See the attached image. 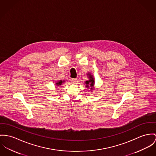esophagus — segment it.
<instances>
[{
	"label": "esophagus",
	"instance_id": "obj_1",
	"mask_svg": "<svg viewBox=\"0 0 156 156\" xmlns=\"http://www.w3.org/2000/svg\"><path fill=\"white\" fill-rule=\"evenodd\" d=\"M72 82L73 84H76V82H77V80L76 79H72Z\"/></svg>",
	"mask_w": 156,
	"mask_h": 156
}]
</instances>
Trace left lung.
Masks as SVG:
<instances>
[{
    "label": "left lung",
    "mask_w": 156,
    "mask_h": 156,
    "mask_svg": "<svg viewBox=\"0 0 156 156\" xmlns=\"http://www.w3.org/2000/svg\"><path fill=\"white\" fill-rule=\"evenodd\" d=\"M87 75L88 76V78H89L88 80L85 81V87L87 88H90V91H92L94 88V83H95V81H94V78L93 75L91 74V73L88 72L87 73Z\"/></svg>",
    "instance_id": "obj_1"
}]
</instances>
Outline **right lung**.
Returning <instances> with one entry per match:
<instances>
[{
    "mask_svg": "<svg viewBox=\"0 0 156 156\" xmlns=\"http://www.w3.org/2000/svg\"><path fill=\"white\" fill-rule=\"evenodd\" d=\"M65 80H59V81H56V83H55V85H56V86H57V87H58V86H60L62 84H63V83H65Z\"/></svg>",
    "mask_w": 156,
    "mask_h": 156,
    "instance_id": "obj_1",
    "label": "right lung"
}]
</instances>
